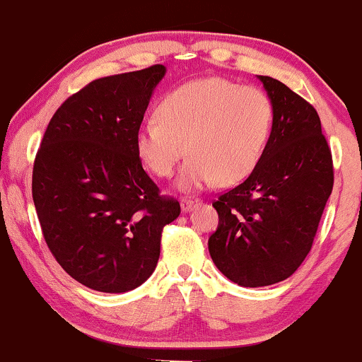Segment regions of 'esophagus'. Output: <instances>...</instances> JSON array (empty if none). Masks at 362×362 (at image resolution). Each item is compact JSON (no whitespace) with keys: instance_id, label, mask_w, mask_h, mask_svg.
Instances as JSON below:
<instances>
[{"instance_id":"1","label":"esophagus","mask_w":362,"mask_h":362,"mask_svg":"<svg viewBox=\"0 0 362 362\" xmlns=\"http://www.w3.org/2000/svg\"><path fill=\"white\" fill-rule=\"evenodd\" d=\"M199 199H182L180 201V207H182V211H184V213H189V211H192L195 206L199 204Z\"/></svg>"}]
</instances>
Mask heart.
Segmentation results:
<instances>
[{
  "label": "heart",
  "mask_w": 362,
  "mask_h": 362,
  "mask_svg": "<svg viewBox=\"0 0 362 362\" xmlns=\"http://www.w3.org/2000/svg\"><path fill=\"white\" fill-rule=\"evenodd\" d=\"M156 115L136 131V153L149 172L167 178L189 151L177 185L192 192L250 175L271 138L274 107L264 90L213 76L177 86Z\"/></svg>",
  "instance_id": "b5f03b06"
}]
</instances>
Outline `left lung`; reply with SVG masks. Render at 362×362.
<instances>
[{
    "mask_svg": "<svg viewBox=\"0 0 362 362\" xmlns=\"http://www.w3.org/2000/svg\"><path fill=\"white\" fill-rule=\"evenodd\" d=\"M257 78L274 107L271 138L247 180L213 204L219 224L207 243L216 267L243 288L276 284L296 272L334 187L317 110L284 83Z\"/></svg>",
    "mask_w": 362,
    "mask_h": 362,
    "instance_id": "1",
    "label": "left lung"
}]
</instances>
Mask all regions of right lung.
Returning <instances> with one entry per match:
<instances>
[{
  "label": "right lung",
  "mask_w": 362,
  "mask_h": 362,
  "mask_svg": "<svg viewBox=\"0 0 362 362\" xmlns=\"http://www.w3.org/2000/svg\"><path fill=\"white\" fill-rule=\"evenodd\" d=\"M161 64L91 81L52 115L37 151L32 195L49 250L73 279L127 293L156 269L165 224L180 204L161 197L134 136Z\"/></svg>",
  "instance_id": "add662e5"
}]
</instances>
